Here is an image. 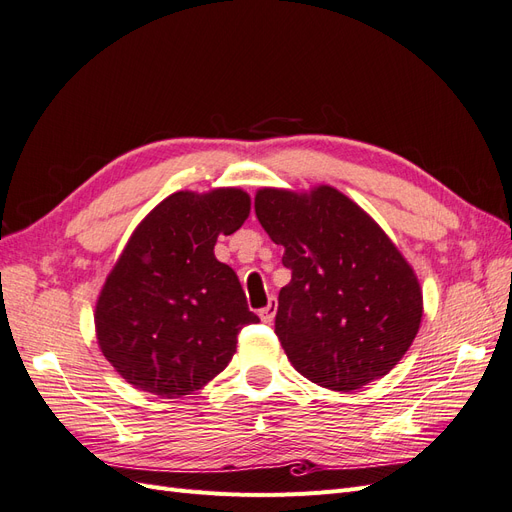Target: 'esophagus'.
<instances>
[{
	"label": "esophagus",
	"instance_id": "esophagus-1",
	"mask_svg": "<svg viewBox=\"0 0 512 512\" xmlns=\"http://www.w3.org/2000/svg\"><path fill=\"white\" fill-rule=\"evenodd\" d=\"M275 312H277V301L273 299V301H269L267 307L260 309V320H262V322H273Z\"/></svg>",
	"mask_w": 512,
	"mask_h": 512
}]
</instances>
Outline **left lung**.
<instances>
[{"mask_svg": "<svg viewBox=\"0 0 512 512\" xmlns=\"http://www.w3.org/2000/svg\"><path fill=\"white\" fill-rule=\"evenodd\" d=\"M254 209L292 271L275 316L292 367L344 393L389 374L423 318L421 284L389 235L333 185L260 188Z\"/></svg>", "mask_w": 512, "mask_h": 512, "instance_id": "8db88e82", "label": "left lung"}]
</instances>
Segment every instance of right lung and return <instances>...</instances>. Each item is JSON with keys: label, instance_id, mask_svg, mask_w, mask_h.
Wrapping results in <instances>:
<instances>
[{"label": "right lung", "instance_id": "add662e5", "mask_svg": "<svg viewBox=\"0 0 512 512\" xmlns=\"http://www.w3.org/2000/svg\"><path fill=\"white\" fill-rule=\"evenodd\" d=\"M250 194L215 188L175 192L138 224L96 301L106 361L134 389L179 399L203 389L258 322L237 273L213 254L250 215Z\"/></svg>", "mask_w": 512, "mask_h": 512}]
</instances>
